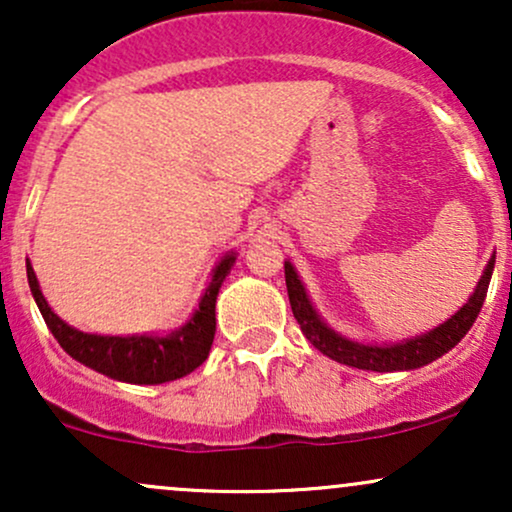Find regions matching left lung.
Returning <instances> with one entry per match:
<instances>
[{
  "mask_svg": "<svg viewBox=\"0 0 512 512\" xmlns=\"http://www.w3.org/2000/svg\"><path fill=\"white\" fill-rule=\"evenodd\" d=\"M493 264H496V252L491 255L489 264L484 267V274L477 281V289L467 298V303L450 315L448 320L440 322L438 327L428 330L424 334H416L411 339H402V342H356L349 339L346 334H339L332 330L322 315L317 313L313 301H310L305 284L298 276L296 267L286 260L284 274H286V289H289V301L293 317L301 325V332L305 334L310 344L317 351H322L332 361L344 363V366L361 368V370H375V373H395V370H414L421 366H428L443 354H448L452 346L469 332L474 325L477 315L481 313V305L486 301V291H489Z\"/></svg>",
  "mask_w": 512,
  "mask_h": 512,
  "instance_id": "left-lung-1",
  "label": "left lung"
}]
</instances>
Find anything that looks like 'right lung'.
Returning a JSON list of instances; mask_svg holds the SVG:
<instances>
[{
    "mask_svg": "<svg viewBox=\"0 0 512 512\" xmlns=\"http://www.w3.org/2000/svg\"><path fill=\"white\" fill-rule=\"evenodd\" d=\"M236 257L238 252L231 250L216 262L197 310L187 317L185 325L168 334L120 337V334H91L76 330L45 301L31 262H26V274L45 325L50 327L52 337L74 361L84 363L86 368L108 375V378L120 380V383L161 385L192 373L207 361L216 332V296H219L223 279L231 274Z\"/></svg>",
    "mask_w": 512,
    "mask_h": 512,
    "instance_id": "obj_1",
    "label": "right lung"
}]
</instances>
